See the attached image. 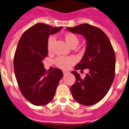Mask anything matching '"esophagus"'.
<instances>
[{"label":"esophagus","mask_w":129,"mask_h":129,"mask_svg":"<svg viewBox=\"0 0 129 129\" xmlns=\"http://www.w3.org/2000/svg\"><path fill=\"white\" fill-rule=\"evenodd\" d=\"M67 73V72H65V71H63V75H65Z\"/></svg>","instance_id":"1"}]
</instances>
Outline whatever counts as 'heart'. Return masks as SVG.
<instances>
[{"label":"heart","instance_id":"1","mask_svg":"<svg viewBox=\"0 0 129 129\" xmlns=\"http://www.w3.org/2000/svg\"><path fill=\"white\" fill-rule=\"evenodd\" d=\"M64 39L66 42L68 43V45L72 47H75L79 44L78 37L76 35L73 33H67L64 36ZM55 41V37L52 35L50 36L48 40H47V50L51 51L52 49V46ZM75 59L72 57H63V56H59L54 59V63L59 68L62 69V70H67L68 69L72 63L75 62Z\"/></svg>","mask_w":129,"mask_h":129}]
</instances>
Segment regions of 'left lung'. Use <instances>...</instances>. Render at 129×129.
I'll list each match as a JSON object with an SVG mask.
<instances>
[{
    "instance_id": "left-lung-1",
    "label": "left lung",
    "mask_w": 129,
    "mask_h": 129,
    "mask_svg": "<svg viewBox=\"0 0 129 129\" xmlns=\"http://www.w3.org/2000/svg\"><path fill=\"white\" fill-rule=\"evenodd\" d=\"M67 29L82 35L87 40L85 53L75 70L89 69V73L82 79L76 71L72 72L76 82L71 87V92L77 102L91 106L106 96L113 83L116 64L114 50L107 35L97 27L84 23Z\"/></svg>"
}]
</instances>
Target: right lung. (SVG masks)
<instances>
[{
  "label": "right lung",
  "instance_id": "obj_1",
  "mask_svg": "<svg viewBox=\"0 0 129 129\" xmlns=\"http://www.w3.org/2000/svg\"><path fill=\"white\" fill-rule=\"evenodd\" d=\"M62 27L37 23L25 31L18 42L13 60L15 75L22 94L35 106L50 102L63 77L58 68L47 72L42 63L47 56L49 35Z\"/></svg>",
  "mask_w": 129,
  "mask_h": 129
}]
</instances>
